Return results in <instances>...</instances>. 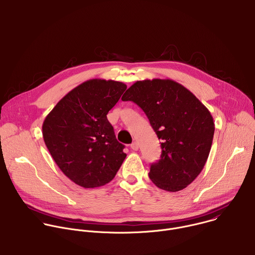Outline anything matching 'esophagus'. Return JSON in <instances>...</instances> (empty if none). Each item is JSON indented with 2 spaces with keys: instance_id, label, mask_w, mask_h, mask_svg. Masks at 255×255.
<instances>
[{
  "instance_id": "obj_1",
  "label": "esophagus",
  "mask_w": 255,
  "mask_h": 255,
  "mask_svg": "<svg viewBox=\"0 0 255 255\" xmlns=\"http://www.w3.org/2000/svg\"><path fill=\"white\" fill-rule=\"evenodd\" d=\"M131 149H133L134 151H137L139 149V144L137 142H133L131 144Z\"/></svg>"
}]
</instances>
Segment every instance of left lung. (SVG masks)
<instances>
[{"label":"left lung","mask_w":255,"mask_h":255,"mask_svg":"<svg viewBox=\"0 0 255 255\" xmlns=\"http://www.w3.org/2000/svg\"><path fill=\"white\" fill-rule=\"evenodd\" d=\"M123 101H133L161 140L160 159L149 177L160 189L176 192L200 174L207 161L214 122L209 110L181 84L170 79L137 81Z\"/></svg>","instance_id":"1"}]
</instances>
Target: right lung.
<instances>
[{"instance_id": "add662e5", "label": "right lung", "mask_w": 255, "mask_h": 255, "mask_svg": "<svg viewBox=\"0 0 255 255\" xmlns=\"http://www.w3.org/2000/svg\"><path fill=\"white\" fill-rule=\"evenodd\" d=\"M127 86L118 81L91 79L65 95L47 115L45 144L62 172L84 188L109 183L126 154L107 119Z\"/></svg>"}]
</instances>
